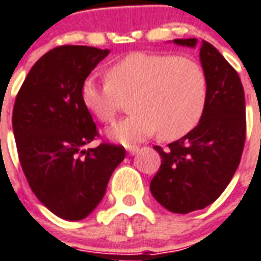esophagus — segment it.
Returning <instances> with one entry per match:
<instances>
[{
	"instance_id": "1",
	"label": "esophagus",
	"mask_w": 261,
	"mask_h": 261,
	"mask_svg": "<svg viewBox=\"0 0 261 261\" xmlns=\"http://www.w3.org/2000/svg\"><path fill=\"white\" fill-rule=\"evenodd\" d=\"M127 152H128V155H136L138 152V147H127Z\"/></svg>"
}]
</instances>
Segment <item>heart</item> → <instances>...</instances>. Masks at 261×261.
<instances>
[{
    "mask_svg": "<svg viewBox=\"0 0 261 261\" xmlns=\"http://www.w3.org/2000/svg\"><path fill=\"white\" fill-rule=\"evenodd\" d=\"M107 82L87 77L82 103L101 123H110L130 99V116L107 130L128 145L158 134L178 140L199 124L207 103V79L198 62L169 54L134 52L106 70Z\"/></svg>",
    "mask_w": 261,
    "mask_h": 261,
    "instance_id": "heart-1",
    "label": "heart"
}]
</instances>
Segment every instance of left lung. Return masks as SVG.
Instances as JSON below:
<instances>
[{
	"label": "left lung",
	"instance_id": "8db88e82",
	"mask_svg": "<svg viewBox=\"0 0 261 261\" xmlns=\"http://www.w3.org/2000/svg\"><path fill=\"white\" fill-rule=\"evenodd\" d=\"M179 46L199 45L207 79V103L200 123L168 147L154 148L161 167L149 189L158 203L174 213L203 209L218 199L233 178L246 138L245 92L238 72L206 41L174 39Z\"/></svg>",
	"mask_w": 261,
	"mask_h": 261
}]
</instances>
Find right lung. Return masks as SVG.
Wrapping results in <instances>:
<instances>
[{
    "instance_id": "1",
    "label": "right lung",
    "mask_w": 261,
    "mask_h": 261,
    "mask_svg": "<svg viewBox=\"0 0 261 261\" xmlns=\"http://www.w3.org/2000/svg\"><path fill=\"white\" fill-rule=\"evenodd\" d=\"M109 49L65 45L29 70L16 96L12 128L31 189L65 220H82L97 207L113 171L124 160L120 145H85L97 137L80 89Z\"/></svg>"
}]
</instances>
